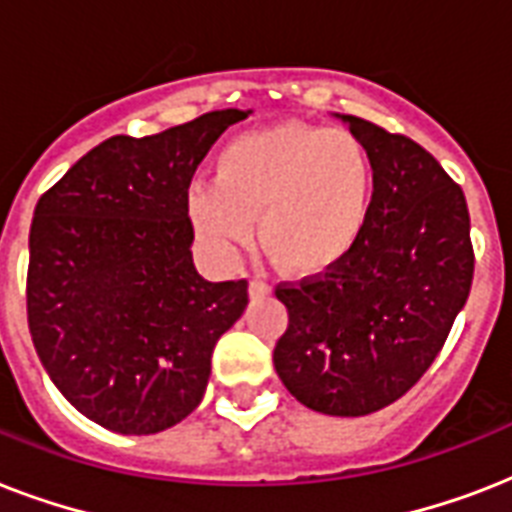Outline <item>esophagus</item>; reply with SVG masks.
<instances>
[{"label":"esophagus","instance_id":"esophagus-1","mask_svg":"<svg viewBox=\"0 0 512 512\" xmlns=\"http://www.w3.org/2000/svg\"><path fill=\"white\" fill-rule=\"evenodd\" d=\"M271 292V287H268V281L260 279V276H252V281H249V295L252 297H263Z\"/></svg>","mask_w":512,"mask_h":512}]
</instances>
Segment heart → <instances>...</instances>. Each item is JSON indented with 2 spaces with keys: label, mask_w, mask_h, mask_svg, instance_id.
I'll use <instances>...</instances> for the list:
<instances>
[{
  "label": "heart",
  "mask_w": 512,
  "mask_h": 512,
  "mask_svg": "<svg viewBox=\"0 0 512 512\" xmlns=\"http://www.w3.org/2000/svg\"><path fill=\"white\" fill-rule=\"evenodd\" d=\"M372 162L345 130L276 124L220 151L215 185H193L188 215L201 239L233 255L252 236L281 271L313 276L335 268L364 231Z\"/></svg>",
  "instance_id": "b5f03b06"
}]
</instances>
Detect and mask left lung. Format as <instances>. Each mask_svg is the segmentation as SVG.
Segmentation results:
<instances>
[{
    "label": "left lung",
    "instance_id": "8db88e82",
    "mask_svg": "<svg viewBox=\"0 0 512 512\" xmlns=\"http://www.w3.org/2000/svg\"><path fill=\"white\" fill-rule=\"evenodd\" d=\"M372 162L364 231L335 268L279 284L273 366L313 412L361 417L428 372L473 284L465 193L406 135L340 116Z\"/></svg>",
    "mask_w": 512,
    "mask_h": 512
}]
</instances>
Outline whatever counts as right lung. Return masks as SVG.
Instances as JSON below:
<instances>
[{"instance_id":"obj_1","label":"right lung","mask_w":512,"mask_h":512,"mask_svg":"<svg viewBox=\"0 0 512 512\" xmlns=\"http://www.w3.org/2000/svg\"><path fill=\"white\" fill-rule=\"evenodd\" d=\"M225 108L159 135H114L36 201L26 311L52 382L103 428L159 433L199 406L212 350L249 303L247 279L193 268L188 185Z\"/></svg>"}]
</instances>
